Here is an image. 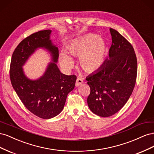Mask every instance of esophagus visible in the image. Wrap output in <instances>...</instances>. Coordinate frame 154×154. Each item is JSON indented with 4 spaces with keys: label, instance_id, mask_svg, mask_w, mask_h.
Segmentation results:
<instances>
[{
    "label": "esophagus",
    "instance_id": "esophagus-1",
    "mask_svg": "<svg viewBox=\"0 0 154 154\" xmlns=\"http://www.w3.org/2000/svg\"><path fill=\"white\" fill-rule=\"evenodd\" d=\"M83 82V80L82 78H78L77 80H76V83H75L76 87L80 86L81 84H82Z\"/></svg>",
    "mask_w": 154,
    "mask_h": 154
}]
</instances>
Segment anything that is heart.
<instances>
[{
	"label": "heart",
	"mask_w": 154,
	"mask_h": 154,
	"mask_svg": "<svg viewBox=\"0 0 154 154\" xmlns=\"http://www.w3.org/2000/svg\"><path fill=\"white\" fill-rule=\"evenodd\" d=\"M106 49V44L103 38L90 34L74 40L68 45L67 53L71 57H79L81 68L86 72L92 73L97 71L103 65ZM68 54L62 51L59 54L60 66L67 71L74 66L73 60Z\"/></svg>",
	"instance_id": "heart-1"
}]
</instances>
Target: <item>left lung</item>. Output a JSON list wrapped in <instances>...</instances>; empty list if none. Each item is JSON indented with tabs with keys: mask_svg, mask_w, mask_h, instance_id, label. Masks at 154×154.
<instances>
[{
	"mask_svg": "<svg viewBox=\"0 0 154 154\" xmlns=\"http://www.w3.org/2000/svg\"><path fill=\"white\" fill-rule=\"evenodd\" d=\"M112 36L109 58L97 71L86 78L91 88L87 97L90 110L101 117L115 114L127 103L135 87L137 58L132 45L118 31Z\"/></svg>",
	"mask_w": 154,
	"mask_h": 154,
	"instance_id": "left-lung-1",
	"label": "left lung"
}]
</instances>
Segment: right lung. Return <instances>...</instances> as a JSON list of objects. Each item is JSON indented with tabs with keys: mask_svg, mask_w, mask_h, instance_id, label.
Wrapping results in <instances>:
<instances>
[{
	"mask_svg": "<svg viewBox=\"0 0 154 154\" xmlns=\"http://www.w3.org/2000/svg\"><path fill=\"white\" fill-rule=\"evenodd\" d=\"M51 32L50 29L40 31L23 40L14 51L10 69L12 86L23 104L31 112L45 119L62 111L67 94L74 89L76 80L75 75H66L58 69V49L50 39ZM38 48L49 51L52 62L42 76L32 81L25 75L22 66Z\"/></svg>",
	"mask_w": 154,
	"mask_h": 154,
	"instance_id": "1",
	"label": "right lung"
}]
</instances>
